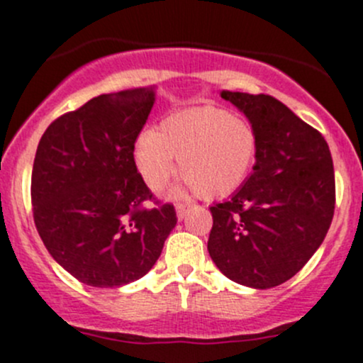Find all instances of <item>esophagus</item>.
<instances>
[{"mask_svg": "<svg viewBox=\"0 0 363 363\" xmlns=\"http://www.w3.org/2000/svg\"><path fill=\"white\" fill-rule=\"evenodd\" d=\"M188 207H189V203H182V202H179L177 205H175V211H177V218L179 219L184 218L186 212H188Z\"/></svg>", "mask_w": 363, "mask_h": 363, "instance_id": "34e87169", "label": "esophagus"}]
</instances>
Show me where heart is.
Segmentation results:
<instances>
[{"label":"heart","instance_id":"heart-1","mask_svg":"<svg viewBox=\"0 0 363 363\" xmlns=\"http://www.w3.org/2000/svg\"><path fill=\"white\" fill-rule=\"evenodd\" d=\"M258 133L250 121L226 108L175 112L158 130H145L135 145L137 168L155 191L177 170L184 188L203 199L226 196L250 177L258 158Z\"/></svg>","mask_w":363,"mask_h":363}]
</instances>
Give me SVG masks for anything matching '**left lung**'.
<instances>
[{
  "label": "left lung",
  "mask_w": 363,
  "mask_h": 363,
  "mask_svg": "<svg viewBox=\"0 0 363 363\" xmlns=\"http://www.w3.org/2000/svg\"><path fill=\"white\" fill-rule=\"evenodd\" d=\"M258 133L251 177L211 207L207 250L228 279L274 288L291 279L323 242L335 208L330 149L318 130L270 94L223 91Z\"/></svg>",
  "instance_id": "obj_1"
}]
</instances>
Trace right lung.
I'll list each match as a JSON object with an SVG mask.
<instances>
[{"instance_id":"obj_1","label":"right lung","mask_w":363,"mask_h":363,"mask_svg":"<svg viewBox=\"0 0 363 363\" xmlns=\"http://www.w3.org/2000/svg\"><path fill=\"white\" fill-rule=\"evenodd\" d=\"M152 104V89L100 94L40 138L31 174L36 230L50 256L89 286L140 279L177 225L174 205L156 200L135 163Z\"/></svg>"}]
</instances>
